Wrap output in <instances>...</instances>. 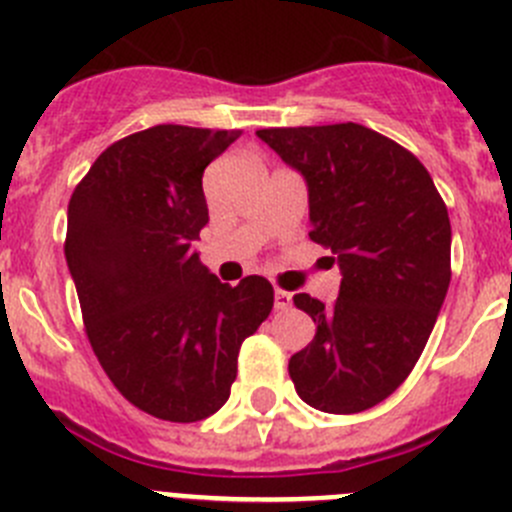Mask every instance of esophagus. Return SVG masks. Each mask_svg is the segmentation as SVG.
Instances as JSON below:
<instances>
[{
	"mask_svg": "<svg viewBox=\"0 0 512 512\" xmlns=\"http://www.w3.org/2000/svg\"><path fill=\"white\" fill-rule=\"evenodd\" d=\"M290 293H285V290H275V308L278 310H288L290 308Z\"/></svg>",
	"mask_w": 512,
	"mask_h": 512,
	"instance_id": "obj_1",
	"label": "esophagus"
}]
</instances>
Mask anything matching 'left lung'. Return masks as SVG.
Returning a JSON list of instances; mask_svg holds the SVG:
<instances>
[{"instance_id": "obj_1", "label": "left lung", "mask_w": 512, "mask_h": 512, "mask_svg": "<svg viewBox=\"0 0 512 512\" xmlns=\"http://www.w3.org/2000/svg\"><path fill=\"white\" fill-rule=\"evenodd\" d=\"M257 136L305 176L310 240L336 255L343 275L328 308L293 298L315 338L290 358V379L321 412H366L412 374L450 288L444 199L412 151L358 123Z\"/></svg>"}]
</instances>
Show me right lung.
<instances>
[{"mask_svg":"<svg viewBox=\"0 0 512 512\" xmlns=\"http://www.w3.org/2000/svg\"><path fill=\"white\" fill-rule=\"evenodd\" d=\"M242 131L164 126L111 143L75 186L65 260L93 353L133 407L199 422L229 399L237 356L270 315L260 275L219 283L194 240L204 169Z\"/></svg>","mask_w":512,"mask_h":512,"instance_id":"obj_1","label":"right lung"}]
</instances>
